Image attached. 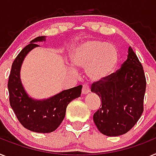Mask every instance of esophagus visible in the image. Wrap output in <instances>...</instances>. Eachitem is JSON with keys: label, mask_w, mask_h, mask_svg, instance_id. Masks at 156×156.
Wrapping results in <instances>:
<instances>
[{"label": "esophagus", "mask_w": 156, "mask_h": 156, "mask_svg": "<svg viewBox=\"0 0 156 156\" xmlns=\"http://www.w3.org/2000/svg\"><path fill=\"white\" fill-rule=\"evenodd\" d=\"M88 92H90V86L88 84H83L82 87V93L86 94Z\"/></svg>", "instance_id": "esophagus-1"}]
</instances>
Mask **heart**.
<instances>
[{
  "instance_id": "obj_1",
  "label": "heart",
  "mask_w": 156,
  "mask_h": 156,
  "mask_svg": "<svg viewBox=\"0 0 156 156\" xmlns=\"http://www.w3.org/2000/svg\"><path fill=\"white\" fill-rule=\"evenodd\" d=\"M72 62L76 67L86 68L87 76L99 80L110 76L118 62L117 48L101 40H89L73 50Z\"/></svg>"
}]
</instances>
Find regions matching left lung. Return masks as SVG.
<instances>
[{"label": "left lung", "mask_w": 156, "mask_h": 156, "mask_svg": "<svg viewBox=\"0 0 156 156\" xmlns=\"http://www.w3.org/2000/svg\"><path fill=\"white\" fill-rule=\"evenodd\" d=\"M146 78L143 66L131 47L122 67L94 82L91 91L98 94L102 106L94 114L98 129L108 136L129 131L144 111Z\"/></svg>", "instance_id": "left-lung-1"}]
</instances>
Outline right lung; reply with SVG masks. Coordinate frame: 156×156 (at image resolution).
Segmentation results:
<instances>
[{"label":"right lung","instance_id":"obj_1","mask_svg":"<svg viewBox=\"0 0 156 156\" xmlns=\"http://www.w3.org/2000/svg\"><path fill=\"white\" fill-rule=\"evenodd\" d=\"M42 40H45V37L34 38L17 55L12 65L8 88L10 106L21 125L32 132L49 133L57 129L62 122L69 102L80 96L82 85L62 91L46 100L29 98L21 83L20 70L25 56L38 46L35 42Z\"/></svg>","mask_w":156,"mask_h":156}]
</instances>
